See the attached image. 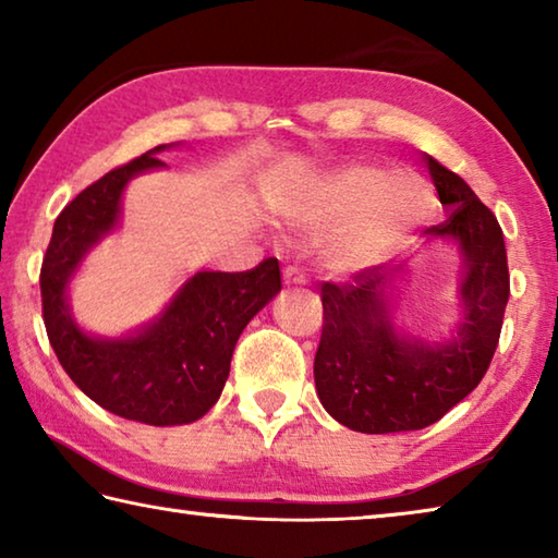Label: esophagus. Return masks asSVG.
<instances>
[{"instance_id":"34e87169","label":"esophagus","mask_w":558,"mask_h":558,"mask_svg":"<svg viewBox=\"0 0 558 558\" xmlns=\"http://www.w3.org/2000/svg\"><path fill=\"white\" fill-rule=\"evenodd\" d=\"M282 282L286 286H305V276L298 268H286L282 270Z\"/></svg>"}]
</instances>
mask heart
Segmentation results:
<instances>
[{
	"label": "heart",
	"mask_w": 558,
	"mask_h": 558,
	"mask_svg": "<svg viewBox=\"0 0 558 558\" xmlns=\"http://www.w3.org/2000/svg\"><path fill=\"white\" fill-rule=\"evenodd\" d=\"M430 186L413 172L379 165H354L319 182L298 206L295 219L307 231L327 235L323 258L339 276L372 268L426 221Z\"/></svg>",
	"instance_id": "obj_1"
}]
</instances>
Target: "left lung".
Returning <instances> with one entry per match:
<instances>
[{
    "mask_svg": "<svg viewBox=\"0 0 558 558\" xmlns=\"http://www.w3.org/2000/svg\"><path fill=\"white\" fill-rule=\"evenodd\" d=\"M448 221L428 241L458 245L460 319L448 339L415 337L393 323L409 268L364 270L352 286H323V339L315 386L325 411L359 433L421 430L440 421L483 381L509 300L505 235L495 214L462 179L426 155Z\"/></svg>",
    "mask_w": 558,
    "mask_h": 558,
    "instance_id": "1",
    "label": "left lung"
}]
</instances>
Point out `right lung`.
Masks as SVG:
<instances>
[{"mask_svg": "<svg viewBox=\"0 0 558 558\" xmlns=\"http://www.w3.org/2000/svg\"><path fill=\"white\" fill-rule=\"evenodd\" d=\"M112 169L75 196L53 223L41 266V305L49 342L73 384L102 409L147 426H184L219 401L245 325L280 292V266L266 258L245 272L199 270L162 313L128 335L100 337L71 313V280L88 253L120 226L130 179L165 169L155 155Z\"/></svg>", "mask_w": 558, "mask_h": 558, "instance_id": "obj_1", "label": "right lung"}]
</instances>
